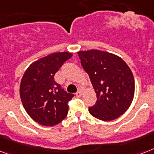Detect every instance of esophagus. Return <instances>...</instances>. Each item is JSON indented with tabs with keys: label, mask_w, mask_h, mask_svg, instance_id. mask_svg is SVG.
<instances>
[{
	"label": "esophagus",
	"mask_w": 154,
	"mask_h": 154,
	"mask_svg": "<svg viewBox=\"0 0 154 154\" xmlns=\"http://www.w3.org/2000/svg\"><path fill=\"white\" fill-rule=\"evenodd\" d=\"M76 96H77V97H81V96H82V91H81V90H79L78 92H77V93H76Z\"/></svg>",
	"instance_id": "obj_1"
}]
</instances>
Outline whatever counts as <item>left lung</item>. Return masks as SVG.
<instances>
[{
    "mask_svg": "<svg viewBox=\"0 0 154 154\" xmlns=\"http://www.w3.org/2000/svg\"><path fill=\"white\" fill-rule=\"evenodd\" d=\"M88 74L97 100L88 112L100 120L119 118L131 106L134 95V79L127 64L113 54L90 50L77 52Z\"/></svg>",
    "mask_w": 154,
    "mask_h": 154,
    "instance_id": "8db88e82",
    "label": "left lung"
}]
</instances>
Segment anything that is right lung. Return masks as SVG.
<instances>
[{
  "instance_id": "right-lung-1",
  "label": "right lung",
  "mask_w": 154,
  "mask_h": 154,
  "mask_svg": "<svg viewBox=\"0 0 154 154\" xmlns=\"http://www.w3.org/2000/svg\"><path fill=\"white\" fill-rule=\"evenodd\" d=\"M72 56L69 52L51 54L32 63L22 77L21 101L30 117L39 124L54 126L68 114V103L74 95L61 88L54 75Z\"/></svg>"
}]
</instances>
